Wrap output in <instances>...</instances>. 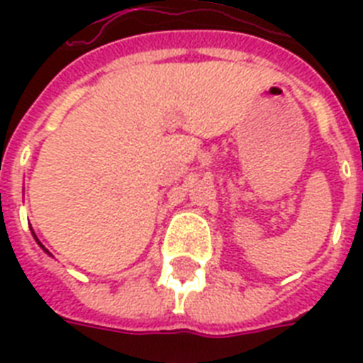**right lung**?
Wrapping results in <instances>:
<instances>
[{
	"label": "right lung",
	"mask_w": 363,
	"mask_h": 363,
	"mask_svg": "<svg viewBox=\"0 0 363 363\" xmlns=\"http://www.w3.org/2000/svg\"><path fill=\"white\" fill-rule=\"evenodd\" d=\"M33 238H35V233H33ZM35 241H37V242H39V239H37V238H35ZM39 247H41V248H43V250H45V252H48V250H47V248H45V247H43V245H41V242H39ZM48 254H50V252H48Z\"/></svg>",
	"instance_id": "obj_1"
}]
</instances>
